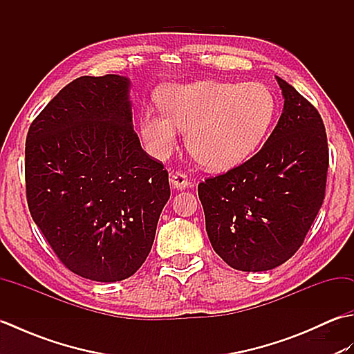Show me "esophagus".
Masks as SVG:
<instances>
[{"label": "esophagus", "mask_w": 354, "mask_h": 354, "mask_svg": "<svg viewBox=\"0 0 354 354\" xmlns=\"http://www.w3.org/2000/svg\"><path fill=\"white\" fill-rule=\"evenodd\" d=\"M170 184L175 187L176 190H184V189H189L190 187V181L189 178H187L185 173L183 171H175L170 175Z\"/></svg>", "instance_id": "obj_1"}]
</instances>
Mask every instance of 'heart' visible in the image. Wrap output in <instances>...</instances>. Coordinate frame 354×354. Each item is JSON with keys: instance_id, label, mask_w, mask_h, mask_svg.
<instances>
[{"instance_id": "1", "label": "heart", "mask_w": 354, "mask_h": 354, "mask_svg": "<svg viewBox=\"0 0 354 354\" xmlns=\"http://www.w3.org/2000/svg\"><path fill=\"white\" fill-rule=\"evenodd\" d=\"M164 114L141 115V135L150 153L164 158L187 131V149L208 170L223 171L252 156L275 120L272 91L259 82L201 80L165 89Z\"/></svg>"}]
</instances>
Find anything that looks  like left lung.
<instances>
[{
	"label": "left lung",
	"mask_w": 354,
	"mask_h": 354,
	"mask_svg": "<svg viewBox=\"0 0 354 354\" xmlns=\"http://www.w3.org/2000/svg\"><path fill=\"white\" fill-rule=\"evenodd\" d=\"M284 108L257 153L198 185L213 250L231 268L261 272L303 245L326 196L327 133L319 112L277 77Z\"/></svg>",
	"instance_id": "left-lung-1"
}]
</instances>
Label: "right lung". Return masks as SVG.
<instances>
[{"instance_id": "obj_1", "label": "right lung", "mask_w": 354, "mask_h": 354, "mask_svg": "<svg viewBox=\"0 0 354 354\" xmlns=\"http://www.w3.org/2000/svg\"><path fill=\"white\" fill-rule=\"evenodd\" d=\"M129 86L117 74L73 80L26 140L30 214L62 265L93 281L137 272L170 198L167 170L133 131Z\"/></svg>"}]
</instances>
